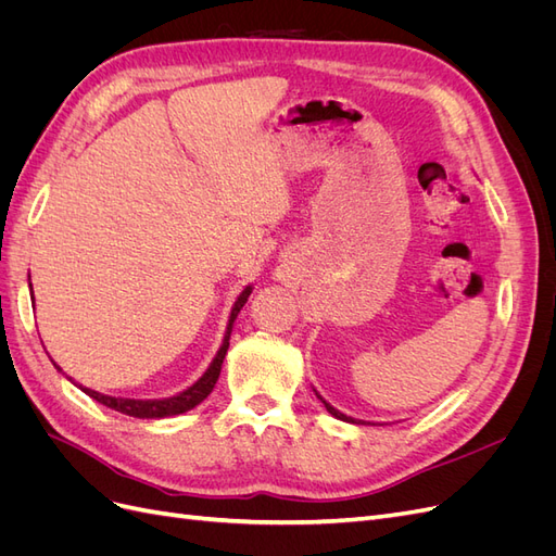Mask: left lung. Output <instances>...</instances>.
Returning a JSON list of instances; mask_svg holds the SVG:
<instances>
[{"label": "left lung", "instance_id": "left-lung-1", "mask_svg": "<svg viewBox=\"0 0 556 556\" xmlns=\"http://www.w3.org/2000/svg\"><path fill=\"white\" fill-rule=\"evenodd\" d=\"M323 403H325V406H327V410H329V413H331V415H333V417H339V419H345V422H355V419H350V417H345V415H343V413H339V410H336V408H331V406H329V403H327V401H323Z\"/></svg>", "mask_w": 556, "mask_h": 556}]
</instances>
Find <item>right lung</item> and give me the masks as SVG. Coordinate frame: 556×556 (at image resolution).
Instances as JSON below:
<instances>
[{"label": "right lung", "mask_w": 556, "mask_h": 556, "mask_svg": "<svg viewBox=\"0 0 556 556\" xmlns=\"http://www.w3.org/2000/svg\"><path fill=\"white\" fill-rule=\"evenodd\" d=\"M250 296V288H245L241 292V296L237 299V304H233L231 308V317H229V325H227V333H225V341H223V348L217 350V355L213 359V364L208 366V371L201 376L190 390H185L182 394L178 396H172V399H162V401H137V399H115V396H104L99 392H92V390H86V387H80L83 392L90 394L94 401L104 403L106 408H113L117 413H125V415H131V417H169V415H178V413H188L192 410L194 406H199L201 401H204L211 392L213 387L217 382V376H220V368H223V362H225V355H227V348H229V333H231V325L233 319H237V315L241 313V308L245 306V301Z\"/></svg>", "instance_id": "1"}]
</instances>
